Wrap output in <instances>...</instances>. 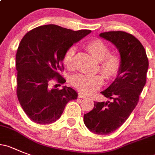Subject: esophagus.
Here are the masks:
<instances>
[{"mask_svg": "<svg viewBox=\"0 0 155 155\" xmlns=\"http://www.w3.org/2000/svg\"><path fill=\"white\" fill-rule=\"evenodd\" d=\"M78 97L80 98V99H85V98H86V95H85L84 94H82L79 92V93L78 94Z\"/></svg>", "mask_w": 155, "mask_h": 155, "instance_id": "esophagus-1", "label": "esophagus"}]
</instances>
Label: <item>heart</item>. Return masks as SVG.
Returning <instances> with one entry per match:
<instances>
[{
    "mask_svg": "<svg viewBox=\"0 0 155 155\" xmlns=\"http://www.w3.org/2000/svg\"><path fill=\"white\" fill-rule=\"evenodd\" d=\"M86 50L99 61V72L107 81H112L118 76L121 67V60L115 52H109L108 45L100 39H93L85 44ZM74 47L68 49L63 56V64L67 69L73 67ZM71 83L80 92L92 94L97 91L103 84V79L100 75L77 74L73 76Z\"/></svg>",
    "mask_w": 155,
    "mask_h": 155,
    "instance_id": "1",
    "label": "heart"
}]
</instances>
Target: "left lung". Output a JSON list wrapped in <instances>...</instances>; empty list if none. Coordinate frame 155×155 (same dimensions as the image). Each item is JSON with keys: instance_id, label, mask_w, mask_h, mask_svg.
<instances>
[{"instance_id": "8db88e82", "label": "left lung", "mask_w": 155, "mask_h": 155, "mask_svg": "<svg viewBox=\"0 0 155 155\" xmlns=\"http://www.w3.org/2000/svg\"><path fill=\"white\" fill-rule=\"evenodd\" d=\"M112 42L120 53L121 67L113 82L101 93L111 101L94 102L92 111L84 115V123L92 132L108 134L127 120L136 107L146 83L148 60L144 47L134 36L124 31L99 34Z\"/></svg>"}]
</instances>
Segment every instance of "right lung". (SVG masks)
<instances>
[{
    "label": "right lung",
    "mask_w": 155,
    "mask_h": 155,
    "mask_svg": "<svg viewBox=\"0 0 155 155\" xmlns=\"http://www.w3.org/2000/svg\"><path fill=\"white\" fill-rule=\"evenodd\" d=\"M90 33L49 24L27 32L21 40L16 54L17 95L24 112L35 123H53L60 118L68 102L77 99V92L71 87L60 90L50 84L53 78L61 84L66 82L60 74L63 56Z\"/></svg>",
    "instance_id": "right-lung-1"
}]
</instances>
